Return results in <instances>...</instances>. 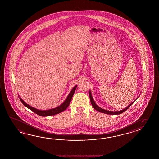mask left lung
I'll use <instances>...</instances> for the list:
<instances>
[{"label":"left lung","instance_id":"1","mask_svg":"<svg viewBox=\"0 0 159 159\" xmlns=\"http://www.w3.org/2000/svg\"><path fill=\"white\" fill-rule=\"evenodd\" d=\"M89 97H90V101H91V103L93 107H94V109H96V111H100V112L103 113H105V114H108V115H120V114L122 113L123 112H124L125 111H126L133 104V102H134V101H135L134 100L132 103H130L127 107L125 108V109H122L121 111H108L103 109L99 107L98 106H97V104L95 103L94 101L93 100V98L92 96V94H91L90 91L89 92Z\"/></svg>","mask_w":159,"mask_h":159}]
</instances>
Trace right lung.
Listing matches in <instances>:
<instances>
[{"label": "right lung", "instance_id": "right-lung-1", "mask_svg": "<svg viewBox=\"0 0 159 159\" xmlns=\"http://www.w3.org/2000/svg\"><path fill=\"white\" fill-rule=\"evenodd\" d=\"M77 85H75L73 89L71 90V91L70 92V93L69 94L68 96L67 97L65 101L63 102V103H62L61 105H59V107H55L54 109H49V110H46V111H41V110H38L37 109L34 107H31L29 104L26 103L23 100L20 98L19 97V99L20 100V101L22 102V103L26 107L29 108L30 110L33 111L34 113H35L40 116H42V117H46V116H52V115H57L60 113L61 112H62L63 111H65V109H66L67 107H69V104H70V102L71 98L73 97V96L74 95V92L75 91V89L77 88Z\"/></svg>", "mask_w": 159, "mask_h": 159}]
</instances>
